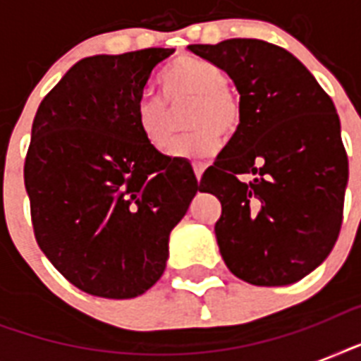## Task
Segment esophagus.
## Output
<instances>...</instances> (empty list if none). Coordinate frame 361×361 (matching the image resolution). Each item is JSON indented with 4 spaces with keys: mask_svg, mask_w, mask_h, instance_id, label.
I'll return each instance as SVG.
<instances>
[{
    "mask_svg": "<svg viewBox=\"0 0 361 361\" xmlns=\"http://www.w3.org/2000/svg\"><path fill=\"white\" fill-rule=\"evenodd\" d=\"M192 170H195V176H197V180L200 181V178H202V174H204V170H206V164L195 163V164H192Z\"/></svg>",
    "mask_w": 361,
    "mask_h": 361,
    "instance_id": "1",
    "label": "esophagus"
}]
</instances>
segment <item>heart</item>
I'll use <instances>...</instances> for the list:
<instances>
[{
	"label": "heart",
	"instance_id": "heart-1",
	"mask_svg": "<svg viewBox=\"0 0 361 361\" xmlns=\"http://www.w3.org/2000/svg\"><path fill=\"white\" fill-rule=\"evenodd\" d=\"M219 65L202 58H180L163 76V90L170 104L192 99L187 127L192 129L176 142L172 157L181 161H206L219 152L225 133L232 135L241 125L240 97L226 86ZM136 125L142 138L155 152L166 153L172 146L174 127L166 101L153 95L142 97L136 106Z\"/></svg>",
	"mask_w": 361,
	"mask_h": 361
}]
</instances>
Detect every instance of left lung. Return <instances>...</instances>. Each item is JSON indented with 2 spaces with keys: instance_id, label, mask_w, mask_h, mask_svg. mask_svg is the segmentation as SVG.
<instances>
[{
  "instance_id": "obj_1",
  "label": "left lung",
  "mask_w": 361,
  "mask_h": 361,
  "mask_svg": "<svg viewBox=\"0 0 361 361\" xmlns=\"http://www.w3.org/2000/svg\"><path fill=\"white\" fill-rule=\"evenodd\" d=\"M236 84L241 125L200 187L219 198L215 236L232 274L296 283L326 260L343 221L348 159L330 95L300 59L258 39L191 44ZM240 173H252L249 184Z\"/></svg>"
}]
</instances>
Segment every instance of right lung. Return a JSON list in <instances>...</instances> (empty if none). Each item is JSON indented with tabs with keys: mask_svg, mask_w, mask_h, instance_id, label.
I'll return each mask as SVG.
<instances>
[{
	"mask_svg": "<svg viewBox=\"0 0 361 361\" xmlns=\"http://www.w3.org/2000/svg\"><path fill=\"white\" fill-rule=\"evenodd\" d=\"M174 50L92 56L39 104L24 164L41 251L92 296H140L163 275L170 232L200 191L191 164L142 138L136 106Z\"/></svg>",
	"mask_w": 361,
	"mask_h": 361,
	"instance_id": "right-lung-1",
	"label": "right lung"
}]
</instances>
